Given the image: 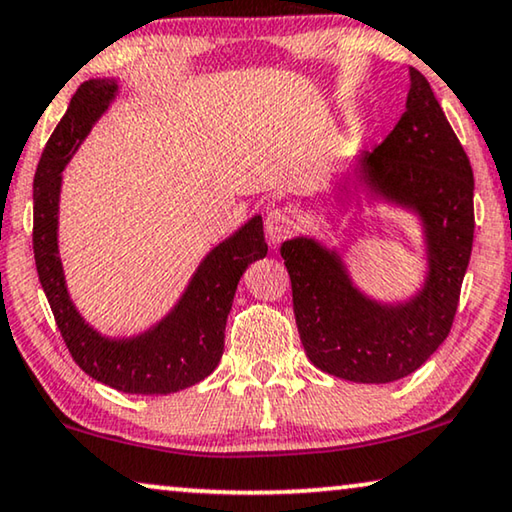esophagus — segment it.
I'll list each match as a JSON object with an SVG mask.
<instances>
[{
    "instance_id": "1",
    "label": "esophagus",
    "mask_w": 512,
    "mask_h": 512,
    "mask_svg": "<svg viewBox=\"0 0 512 512\" xmlns=\"http://www.w3.org/2000/svg\"><path fill=\"white\" fill-rule=\"evenodd\" d=\"M296 227V211L292 207H276L266 213L264 230L266 239H269L273 246H278L280 241H285L289 234L294 232Z\"/></svg>"
}]
</instances>
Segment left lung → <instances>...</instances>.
<instances>
[{"label":"left lung","mask_w":512,"mask_h":512,"mask_svg":"<svg viewBox=\"0 0 512 512\" xmlns=\"http://www.w3.org/2000/svg\"><path fill=\"white\" fill-rule=\"evenodd\" d=\"M370 202L418 220L425 273L409 299L379 301L345 257L315 236L280 246L294 315L312 365L356 384H388L421 368L448 338L474 243V172L430 82L409 68L407 110L377 149L354 158Z\"/></svg>","instance_id":"8db88e82"}]
</instances>
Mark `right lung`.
Masks as SVG:
<instances>
[{"instance_id":"add662e5","label":"right lung","mask_w":512,"mask_h":512,"mask_svg":"<svg viewBox=\"0 0 512 512\" xmlns=\"http://www.w3.org/2000/svg\"><path fill=\"white\" fill-rule=\"evenodd\" d=\"M117 96V78L85 82L45 144L34 177L36 271L68 352L91 379L121 393L167 395L216 370L236 285L250 264L266 257L269 246L262 216H253L202 257L174 308L147 331L112 338L91 326L71 299L59 257L61 172Z\"/></svg>"}]
</instances>
